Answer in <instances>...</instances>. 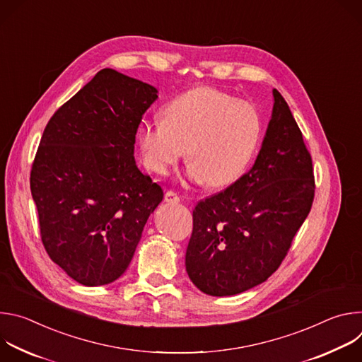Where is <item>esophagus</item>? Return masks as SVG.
<instances>
[{"label": "esophagus", "instance_id": "1", "mask_svg": "<svg viewBox=\"0 0 362 362\" xmlns=\"http://www.w3.org/2000/svg\"><path fill=\"white\" fill-rule=\"evenodd\" d=\"M165 202L172 203V204H177L180 202V197L173 192V190H168L165 193Z\"/></svg>", "mask_w": 362, "mask_h": 362}]
</instances>
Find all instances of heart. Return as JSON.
<instances>
[{
	"label": "heart",
	"instance_id": "obj_1",
	"mask_svg": "<svg viewBox=\"0 0 362 362\" xmlns=\"http://www.w3.org/2000/svg\"><path fill=\"white\" fill-rule=\"evenodd\" d=\"M163 120L137 127L147 169L165 175L186 150V177L225 187L243 176L262 140V119L249 103L211 88L179 94L162 110Z\"/></svg>",
	"mask_w": 362,
	"mask_h": 362
}]
</instances>
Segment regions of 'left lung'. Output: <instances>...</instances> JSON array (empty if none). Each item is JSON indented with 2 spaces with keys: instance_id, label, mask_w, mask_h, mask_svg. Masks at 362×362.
<instances>
[{
  "instance_id": "8db88e82",
  "label": "left lung",
  "mask_w": 362,
  "mask_h": 362,
  "mask_svg": "<svg viewBox=\"0 0 362 362\" xmlns=\"http://www.w3.org/2000/svg\"><path fill=\"white\" fill-rule=\"evenodd\" d=\"M272 95L271 120L253 166L193 211L186 272L206 295H238L265 282L311 211V154L288 103L276 88Z\"/></svg>"
}]
</instances>
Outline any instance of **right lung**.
Masks as SVG:
<instances>
[{
    "label": "right lung",
    "mask_w": 362,
    "mask_h": 362,
    "mask_svg": "<svg viewBox=\"0 0 362 362\" xmlns=\"http://www.w3.org/2000/svg\"><path fill=\"white\" fill-rule=\"evenodd\" d=\"M158 93L103 69L42 133L30 177L41 240L51 261L81 285H107L126 272L163 199L134 160L137 127Z\"/></svg>",
    "instance_id": "add662e5"
}]
</instances>
